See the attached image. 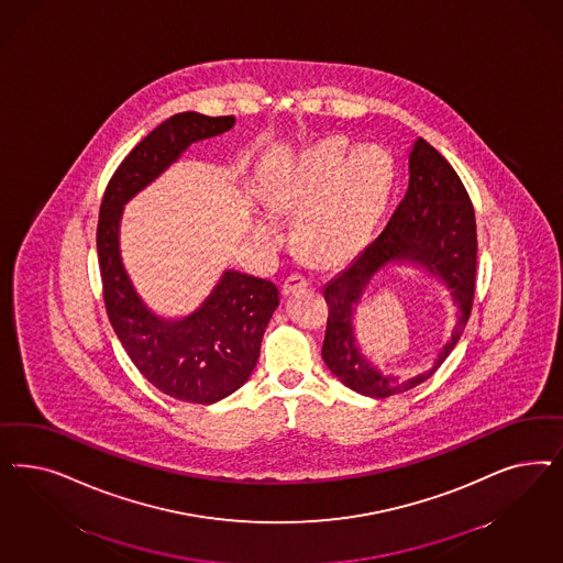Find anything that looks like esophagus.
<instances>
[{
  "label": "esophagus",
  "instance_id": "34e87169",
  "mask_svg": "<svg viewBox=\"0 0 563 563\" xmlns=\"http://www.w3.org/2000/svg\"><path fill=\"white\" fill-rule=\"evenodd\" d=\"M307 286H309V279L294 273V275H290V277L284 282L282 294H284V296H291V294H296V291L302 290V288H307Z\"/></svg>",
  "mask_w": 563,
  "mask_h": 563
}]
</instances>
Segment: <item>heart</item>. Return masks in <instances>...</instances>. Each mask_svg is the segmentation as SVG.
Returning a JSON list of instances; mask_svg holds the SVG:
<instances>
[{
	"label": "heart",
	"mask_w": 563,
	"mask_h": 563,
	"mask_svg": "<svg viewBox=\"0 0 563 563\" xmlns=\"http://www.w3.org/2000/svg\"><path fill=\"white\" fill-rule=\"evenodd\" d=\"M394 159L382 146L350 153L342 139H325L284 165L267 190L273 213H300L296 234L309 256L342 263L363 251L375 234L391 199ZM254 240L275 246L279 223L265 213L251 223Z\"/></svg>",
	"instance_id": "obj_1"
}]
</instances>
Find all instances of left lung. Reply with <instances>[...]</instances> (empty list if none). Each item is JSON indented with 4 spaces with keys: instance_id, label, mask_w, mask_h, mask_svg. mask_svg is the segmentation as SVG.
<instances>
[{
    "instance_id": "8db88e82",
    "label": "left lung",
    "mask_w": 563,
    "mask_h": 563,
    "mask_svg": "<svg viewBox=\"0 0 563 563\" xmlns=\"http://www.w3.org/2000/svg\"><path fill=\"white\" fill-rule=\"evenodd\" d=\"M389 268H412L433 276L451 291L456 323L449 344L427 372L408 380L383 374L355 335V314L375 276ZM476 277V221L471 197L433 146L418 136L408 153V190L379 238L323 288L327 368L366 398H387L427 382L460 342L471 317Z\"/></svg>"
}]
</instances>
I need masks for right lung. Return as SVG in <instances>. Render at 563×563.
Here are the masks:
<instances>
[{
	"mask_svg": "<svg viewBox=\"0 0 563 563\" xmlns=\"http://www.w3.org/2000/svg\"><path fill=\"white\" fill-rule=\"evenodd\" d=\"M234 124V115L209 118L197 111L167 118L111 176L97 225L109 323L130 361L165 396L207 406L232 396L251 379L279 291L269 279L225 269L192 312L162 314L146 305L128 273L120 225L128 202L178 164L190 145L219 136Z\"/></svg>",
	"mask_w": 563,
	"mask_h": 563,
	"instance_id": "1",
	"label": "right lung"
}]
</instances>
